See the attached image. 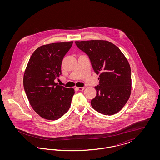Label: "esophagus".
<instances>
[{"instance_id":"obj_1","label":"esophagus","mask_w":160,"mask_h":160,"mask_svg":"<svg viewBox=\"0 0 160 160\" xmlns=\"http://www.w3.org/2000/svg\"><path fill=\"white\" fill-rule=\"evenodd\" d=\"M76 89L79 91H82L84 89V87H78V88H76Z\"/></svg>"}]
</instances>
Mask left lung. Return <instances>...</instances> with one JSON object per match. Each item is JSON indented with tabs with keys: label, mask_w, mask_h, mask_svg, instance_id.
<instances>
[{
	"label": "left lung",
	"mask_w": 160,
	"mask_h": 160,
	"mask_svg": "<svg viewBox=\"0 0 160 160\" xmlns=\"http://www.w3.org/2000/svg\"><path fill=\"white\" fill-rule=\"evenodd\" d=\"M77 46L87 54L97 75L99 86L91 100L93 109L101 114L119 112L129 99L131 92V68L120 49L106 40L76 41Z\"/></svg>",
	"instance_id": "left-lung-1"
}]
</instances>
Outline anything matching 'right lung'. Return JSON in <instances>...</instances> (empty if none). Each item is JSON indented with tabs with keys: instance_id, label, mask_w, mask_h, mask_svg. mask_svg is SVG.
Returning a JSON list of instances; mask_svg holds the SVG:
<instances>
[{
	"instance_id": "1",
	"label": "right lung",
	"mask_w": 160,
	"mask_h": 160,
	"mask_svg": "<svg viewBox=\"0 0 160 160\" xmlns=\"http://www.w3.org/2000/svg\"><path fill=\"white\" fill-rule=\"evenodd\" d=\"M73 41L40 46L32 53L25 69L23 86L32 108L41 118L54 121L68 111L75 93L72 88L59 85L63 57Z\"/></svg>"
}]
</instances>
